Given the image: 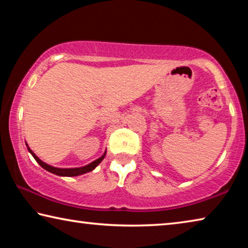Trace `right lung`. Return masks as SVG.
Listing matches in <instances>:
<instances>
[{
    "instance_id": "obj_1",
    "label": "right lung",
    "mask_w": 248,
    "mask_h": 248,
    "mask_svg": "<svg viewBox=\"0 0 248 248\" xmlns=\"http://www.w3.org/2000/svg\"><path fill=\"white\" fill-rule=\"evenodd\" d=\"M26 146L28 149V152L32 155V157L36 159V162L38 163V164L45 169L46 170L50 171V173H52L54 175H58V176H66V177H72V176H78V175H82V174H85V173H89V171H92L93 170H95V167L97 166L100 162L103 161L105 155H106V151H105V153L100 156L99 158L95 159L94 162L90 163L89 165H85V166H82V167H74V169H59V167H54L47 164V163H45L41 161V159L37 156V155L32 152L29 148L28 144L26 143Z\"/></svg>"
}]
</instances>
